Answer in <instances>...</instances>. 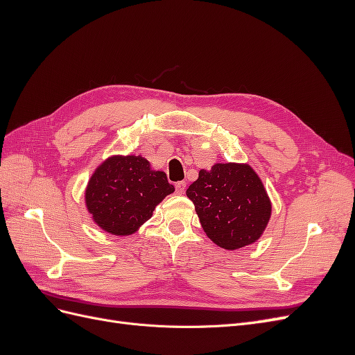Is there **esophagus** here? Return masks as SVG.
Instances as JSON below:
<instances>
[{
    "label": "esophagus",
    "instance_id": "34e87169",
    "mask_svg": "<svg viewBox=\"0 0 355 355\" xmlns=\"http://www.w3.org/2000/svg\"><path fill=\"white\" fill-rule=\"evenodd\" d=\"M175 187H176V192H178V194H184L185 189H187V184H185L184 180H182V182H176Z\"/></svg>",
    "mask_w": 355,
    "mask_h": 355
}]
</instances>
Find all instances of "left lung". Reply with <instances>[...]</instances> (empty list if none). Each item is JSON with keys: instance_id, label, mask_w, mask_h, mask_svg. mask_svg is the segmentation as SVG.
I'll return each instance as SVG.
<instances>
[{"instance_id": "left-lung-1", "label": "left lung", "mask_w": 355, "mask_h": 355, "mask_svg": "<svg viewBox=\"0 0 355 355\" xmlns=\"http://www.w3.org/2000/svg\"><path fill=\"white\" fill-rule=\"evenodd\" d=\"M187 196L204 232L227 250L256 241L271 216L270 198L249 166L214 164L210 171L200 170Z\"/></svg>"}]
</instances>
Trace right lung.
Here are the masks:
<instances>
[{
  "label": "right lung",
  "instance_id": "1",
  "mask_svg": "<svg viewBox=\"0 0 355 355\" xmlns=\"http://www.w3.org/2000/svg\"><path fill=\"white\" fill-rule=\"evenodd\" d=\"M173 191L164 171L151 170L141 155L114 157L94 171L85 202L102 230L128 235L151 218L157 204Z\"/></svg>",
  "mask_w": 355,
  "mask_h": 355
}]
</instances>
